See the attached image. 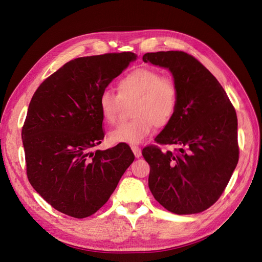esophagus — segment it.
Listing matches in <instances>:
<instances>
[{
    "instance_id": "1",
    "label": "esophagus",
    "mask_w": 262,
    "mask_h": 262,
    "mask_svg": "<svg viewBox=\"0 0 262 262\" xmlns=\"http://www.w3.org/2000/svg\"><path fill=\"white\" fill-rule=\"evenodd\" d=\"M132 150H133V153H134V156H136L137 158L141 157L142 150H141V148L139 146H132Z\"/></svg>"
}]
</instances>
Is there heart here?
Instances as JSON below:
<instances>
[{"label":"heart","mask_w":262,"mask_h":262,"mask_svg":"<svg viewBox=\"0 0 262 262\" xmlns=\"http://www.w3.org/2000/svg\"><path fill=\"white\" fill-rule=\"evenodd\" d=\"M131 105L132 120L117 125L109 132L113 143L138 145L153 132L154 125L164 128L178 108L179 92L170 76L152 69H137L117 83V95L110 91L99 96V110L106 123H115L123 105Z\"/></svg>","instance_id":"b5f03b06"}]
</instances>
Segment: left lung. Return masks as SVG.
<instances>
[{"instance_id": "left-lung-1", "label": "left lung", "mask_w": 262, "mask_h": 262, "mask_svg": "<svg viewBox=\"0 0 262 262\" xmlns=\"http://www.w3.org/2000/svg\"><path fill=\"white\" fill-rule=\"evenodd\" d=\"M143 61L167 68L179 92L175 117L155 139L157 144L177 148L148 145L142 150L150 167L149 190L169 212H203L220 199L238 163L235 108L216 78L192 55L148 52Z\"/></svg>"}]
</instances>
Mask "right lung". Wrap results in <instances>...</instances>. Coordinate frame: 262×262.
<instances>
[{"instance_id":"add662e5","label":"right lung","mask_w":262,"mask_h":262,"mask_svg":"<svg viewBox=\"0 0 262 262\" xmlns=\"http://www.w3.org/2000/svg\"><path fill=\"white\" fill-rule=\"evenodd\" d=\"M136 58L121 52L71 60L30 100L21 129L27 177L52 208L69 216L96 213L134 161L126 144L91 149L105 137L99 96Z\"/></svg>"}]
</instances>
